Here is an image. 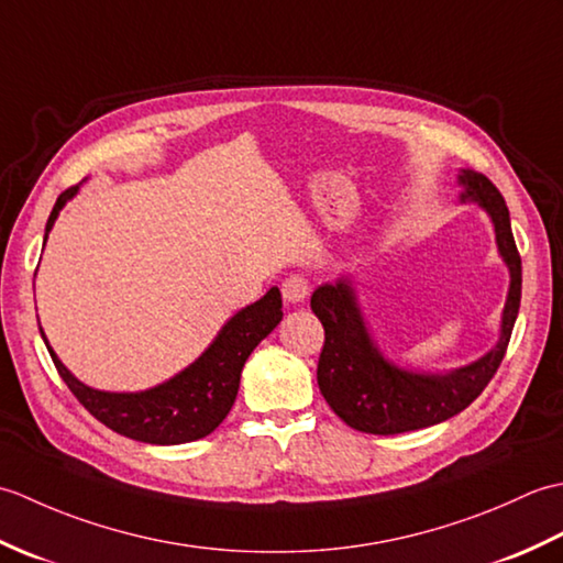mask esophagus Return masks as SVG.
Segmentation results:
<instances>
[{
  "instance_id": "obj_1",
  "label": "esophagus",
  "mask_w": 563,
  "mask_h": 563,
  "mask_svg": "<svg viewBox=\"0 0 563 563\" xmlns=\"http://www.w3.org/2000/svg\"><path fill=\"white\" fill-rule=\"evenodd\" d=\"M309 297V283L302 275H290L283 283V300L288 305H302Z\"/></svg>"
}]
</instances>
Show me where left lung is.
<instances>
[{
	"mask_svg": "<svg viewBox=\"0 0 563 563\" xmlns=\"http://www.w3.org/2000/svg\"><path fill=\"white\" fill-rule=\"evenodd\" d=\"M457 186L462 188L460 202H474L492 220L498 256L510 278L498 339L484 355L440 373L399 365L389 361L369 331L353 273H341L333 283L319 285L312 295V312L327 333L317 367L319 389L333 413L363 433L394 435L448 421L479 397L506 355L522 290V266L510 214L504 196L484 174L460 169Z\"/></svg>",
	"mask_w": 563,
	"mask_h": 563,
	"instance_id": "obj_1",
	"label": "left lung"
}]
</instances>
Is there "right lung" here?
I'll use <instances>...</instances> for the list:
<instances>
[{"instance_id":"obj_1","label":"right lung","mask_w":563,"mask_h":563,"mask_svg":"<svg viewBox=\"0 0 563 563\" xmlns=\"http://www.w3.org/2000/svg\"><path fill=\"white\" fill-rule=\"evenodd\" d=\"M79 188L81 184L67 188L57 198L45 224L43 246L59 210L79 194ZM280 319L283 297L278 288H271L261 300L242 307L227 319L208 349L181 373L140 391H106L84 385L51 349L43 329L41 336L59 377L97 421L130 440L150 442V445H181L210 435L224 421L236 399L246 357L280 324Z\"/></svg>"}]
</instances>
